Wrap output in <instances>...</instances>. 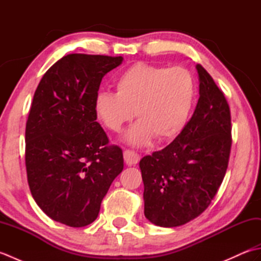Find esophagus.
I'll use <instances>...</instances> for the list:
<instances>
[{
    "label": "esophagus",
    "instance_id": "esophagus-1",
    "mask_svg": "<svg viewBox=\"0 0 261 261\" xmlns=\"http://www.w3.org/2000/svg\"><path fill=\"white\" fill-rule=\"evenodd\" d=\"M123 157H124V162L127 166H135L136 164L139 163L140 160L139 154L132 150H125L123 152Z\"/></svg>",
    "mask_w": 261,
    "mask_h": 261
}]
</instances>
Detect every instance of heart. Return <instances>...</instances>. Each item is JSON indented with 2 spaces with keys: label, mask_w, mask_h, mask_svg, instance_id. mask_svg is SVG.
Segmentation results:
<instances>
[{
  "label": "heart",
  "mask_w": 261,
  "mask_h": 261,
  "mask_svg": "<svg viewBox=\"0 0 261 261\" xmlns=\"http://www.w3.org/2000/svg\"><path fill=\"white\" fill-rule=\"evenodd\" d=\"M116 93L101 92L94 99L97 121L113 132L125 122L139 121L125 134L132 146H145L152 135L158 139L176 136L187 123L194 107L196 85L182 67H163L137 63L125 69L115 83Z\"/></svg>",
  "instance_id": "obj_1"
}]
</instances>
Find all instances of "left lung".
<instances>
[{"label":"left lung","mask_w":261,"mask_h":261,"mask_svg":"<svg viewBox=\"0 0 261 261\" xmlns=\"http://www.w3.org/2000/svg\"><path fill=\"white\" fill-rule=\"evenodd\" d=\"M199 98L191 120L175 140L140 163L145 216L173 228L190 222L207 208L228 168L231 114L222 91L196 65Z\"/></svg>","instance_id":"obj_1"}]
</instances>
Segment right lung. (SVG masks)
<instances>
[{"instance_id": "1", "label": "right lung", "mask_w": 261, "mask_h": 261, "mask_svg": "<svg viewBox=\"0 0 261 261\" xmlns=\"http://www.w3.org/2000/svg\"><path fill=\"white\" fill-rule=\"evenodd\" d=\"M123 58L70 54L49 68L33 95L25 125L28 182L49 218L73 228L96 220L122 170L123 153L94 114L104 75Z\"/></svg>"}]
</instances>
